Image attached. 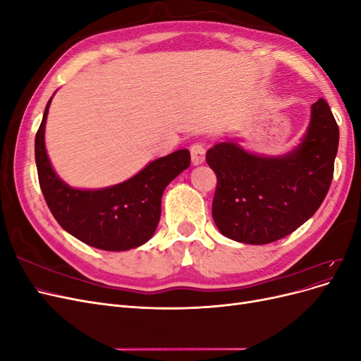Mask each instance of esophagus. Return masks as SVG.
Wrapping results in <instances>:
<instances>
[{
  "instance_id": "1",
  "label": "esophagus",
  "mask_w": 361,
  "mask_h": 361,
  "mask_svg": "<svg viewBox=\"0 0 361 361\" xmlns=\"http://www.w3.org/2000/svg\"><path fill=\"white\" fill-rule=\"evenodd\" d=\"M190 152H191V159L194 166H200V164L204 161V154H206L204 146L200 143H195L191 146Z\"/></svg>"
}]
</instances>
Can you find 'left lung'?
Returning <instances> with one entry per match:
<instances>
[{
    "label": "left lung",
    "instance_id": "8db88e82",
    "mask_svg": "<svg viewBox=\"0 0 361 361\" xmlns=\"http://www.w3.org/2000/svg\"><path fill=\"white\" fill-rule=\"evenodd\" d=\"M338 128L329 104L318 99L300 143L277 157L247 150L226 138L206 152L216 174L212 218L236 243L264 245L304 224L324 202L333 179Z\"/></svg>",
    "mask_w": 361,
    "mask_h": 361
}]
</instances>
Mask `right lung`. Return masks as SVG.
I'll list each match as a JSON object with an SVG mask.
<instances>
[{
  "label": "right lung",
  "instance_id": "obj_1",
  "mask_svg": "<svg viewBox=\"0 0 361 361\" xmlns=\"http://www.w3.org/2000/svg\"><path fill=\"white\" fill-rule=\"evenodd\" d=\"M52 96L36 134L35 154L40 188L54 218L68 233L99 250L126 251L146 244L159 223L164 190L190 167V150L179 149L150 161L133 178L111 187H71L54 170L45 146Z\"/></svg>",
  "mask_w": 361,
  "mask_h": 361
}]
</instances>
